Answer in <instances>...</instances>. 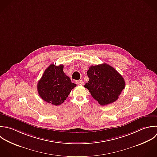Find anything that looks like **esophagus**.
I'll list each match as a JSON object with an SVG mask.
<instances>
[{
  "instance_id": "1",
  "label": "esophagus",
  "mask_w": 157,
  "mask_h": 157,
  "mask_svg": "<svg viewBox=\"0 0 157 157\" xmlns=\"http://www.w3.org/2000/svg\"><path fill=\"white\" fill-rule=\"evenodd\" d=\"M76 84L78 85H82L84 84V81L82 80H78L76 81Z\"/></svg>"
}]
</instances>
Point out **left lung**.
<instances>
[{
	"mask_svg": "<svg viewBox=\"0 0 157 157\" xmlns=\"http://www.w3.org/2000/svg\"><path fill=\"white\" fill-rule=\"evenodd\" d=\"M87 74L89 79L84 87L101 106L116 101L125 88L124 78L108 64L92 65Z\"/></svg>",
	"mask_w": 157,
	"mask_h": 157,
	"instance_id": "8db88e82",
	"label": "left lung"
}]
</instances>
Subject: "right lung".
Listing matches in <instances>:
<instances>
[{
	"instance_id": "right-lung-1",
	"label": "right lung",
	"mask_w": 157,
	"mask_h": 157,
	"mask_svg": "<svg viewBox=\"0 0 157 157\" xmlns=\"http://www.w3.org/2000/svg\"><path fill=\"white\" fill-rule=\"evenodd\" d=\"M63 68V65H50L37 84L38 92L41 98L56 106L63 103L71 90L76 86L64 73Z\"/></svg>"
}]
</instances>
